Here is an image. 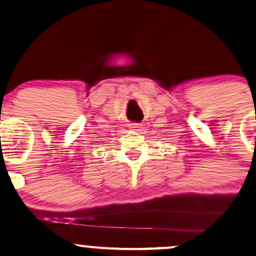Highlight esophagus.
Here are the masks:
<instances>
[{
  "mask_svg": "<svg viewBox=\"0 0 256 256\" xmlns=\"http://www.w3.org/2000/svg\"><path fill=\"white\" fill-rule=\"evenodd\" d=\"M130 128H132V130H136V132L142 130V126H140L139 123H132Z\"/></svg>",
  "mask_w": 256,
  "mask_h": 256,
  "instance_id": "obj_1",
  "label": "esophagus"
}]
</instances>
